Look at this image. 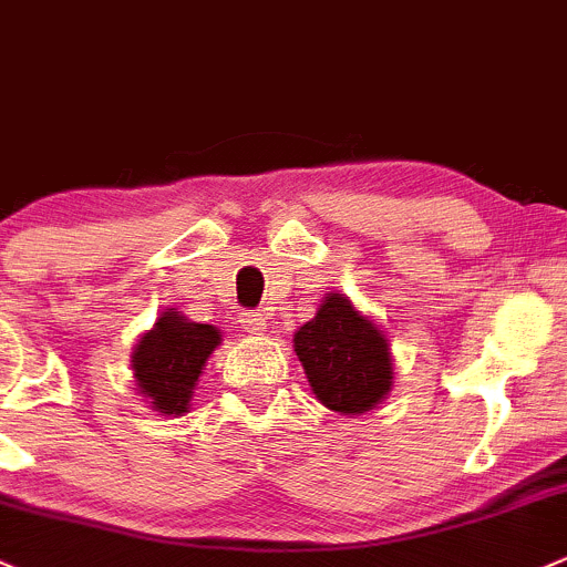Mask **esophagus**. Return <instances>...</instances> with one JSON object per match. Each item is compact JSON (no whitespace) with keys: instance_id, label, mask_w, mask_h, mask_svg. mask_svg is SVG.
<instances>
[{"instance_id":"1","label":"esophagus","mask_w":567,"mask_h":567,"mask_svg":"<svg viewBox=\"0 0 567 567\" xmlns=\"http://www.w3.org/2000/svg\"><path fill=\"white\" fill-rule=\"evenodd\" d=\"M241 326L247 333H264L266 331V317L260 312H245L241 315Z\"/></svg>"}]
</instances>
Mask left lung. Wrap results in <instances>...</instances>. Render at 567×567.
<instances>
[{"label": "left lung", "instance_id": "8db88e82", "mask_svg": "<svg viewBox=\"0 0 567 567\" xmlns=\"http://www.w3.org/2000/svg\"><path fill=\"white\" fill-rule=\"evenodd\" d=\"M298 360L322 406L365 414L393 388V354L371 317L344 293H328L322 307L293 336Z\"/></svg>", "mask_w": 567, "mask_h": 567}]
</instances>
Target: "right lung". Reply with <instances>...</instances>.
Wrapping results in <instances>:
<instances>
[{
	"mask_svg": "<svg viewBox=\"0 0 567 567\" xmlns=\"http://www.w3.org/2000/svg\"><path fill=\"white\" fill-rule=\"evenodd\" d=\"M220 341V331L215 326L190 322L174 309L161 312L153 331L136 341L132 354L140 395L147 398V403L161 414L188 412L193 388Z\"/></svg>",
	"mask_w": 567,
	"mask_h": 567,
	"instance_id": "right-lung-1",
	"label": "right lung"
}]
</instances>
